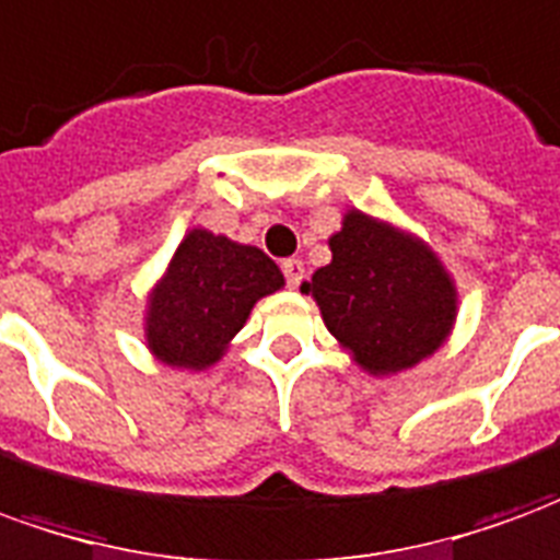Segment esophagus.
Here are the masks:
<instances>
[{"label": "esophagus", "mask_w": 560, "mask_h": 560, "mask_svg": "<svg viewBox=\"0 0 560 560\" xmlns=\"http://www.w3.org/2000/svg\"><path fill=\"white\" fill-rule=\"evenodd\" d=\"M280 268H283V277H287L289 287H292V289L301 287V280H304V261H301V259H287V261H283V265H280Z\"/></svg>", "instance_id": "34e87169"}]
</instances>
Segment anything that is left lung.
Returning <instances> with one entry per match:
<instances>
[{"mask_svg": "<svg viewBox=\"0 0 560 560\" xmlns=\"http://www.w3.org/2000/svg\"><path fill=\"white\" fill-rule=\"evenodd\" d=\"M328 247L331 261L301 292L364 371L398 374L446 340L458 295L422 241L350 210Z\"/></svg>", "mask_w": 560, "mask_h": 560, "instance_id": "left-lung-1", "label": "left lung"}]
</instances>
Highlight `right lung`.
Wrapping results in <instances>:
<instances>
[{
	"instance_id": "1",
	"label": "right lung",
	"mask_w": 560,
	"mask_h": 560,
	"mask_svg": "<svg viewBox=\"0 0 560 560\" xmlns=\"http://www.w3.org/2000/svg\"><path fill=\"white\" fill-rule=\"evenodd\" d=\"M283 287L259 247L192 229L150 295L147 347L172 368L213 364L244 328L253 304Z\"/></svg>"
}]
</instances>
